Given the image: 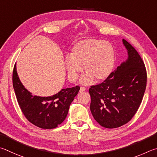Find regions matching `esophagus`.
I'll use <instances>...</instances> for the list:
<instances>
[{
    "mask_svg": "<svg viewBox=\"0 0 157 157\" xmlns=\"http://www.w3.org/2000/svg\"><path fill=\"white\" fill-rule=\"evenodd\" d=\"M86 90V87H81V88H80V92H85Z\"/></svg>",
    "mask_w": 157,
    "mask_h": 157,
    "instance_id": "obj_1",
    "label": "esophagus"
}]
</instances>
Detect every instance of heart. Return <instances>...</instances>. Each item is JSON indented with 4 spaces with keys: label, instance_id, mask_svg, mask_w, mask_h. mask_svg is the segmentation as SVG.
<instances>
[{
    "label": "heart",
    "instance_id": "heart-1",
    "mask_svg": "<svg viewBox=\"0 0 157 157\" xmlns=\"http://www.w3.org/2000/svg\"><path fill=\"white\" fill-rule=\"evenodd\" d=\"M114 61V49L109 41L89 38L74 45L65 60V66L71 81L76 80L83 67L87 74L82 77L81 82L90 85L94 79L101 81L108 78L113 70Z\"/></svg>",
    "mask_w": 157,
    "mask_h": 157
}]
</instances>
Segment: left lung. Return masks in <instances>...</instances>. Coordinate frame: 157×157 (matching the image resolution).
Listing matches in <instances>:
<instances>
[{
	"label": "left lung",
	"mask_w": 157,
	"mask_h": 157,
	"mask_svg": "<svg viewBox=\"0 0 157 157\" xmlns=\"http://www.w3.org/2000/svg\"><path fill=\"white\" fill-rule=\"evenodd\" d=\"M123 42L128 59L102 83L90 86V110L102 127L117 128L126 124L138 110L147 84L145 66L127 40Z\"/></svg>",
	"instance_id": "8db88e82"
}]
</instances>
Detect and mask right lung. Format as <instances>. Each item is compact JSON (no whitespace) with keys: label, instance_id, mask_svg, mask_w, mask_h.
<instances>
[{"label":"right lung","instance_id":"right-lung-1","mask_svg":"<svg viewBox=\"0 0 157 157\" xmlns=\"http://www.w3.org/2000/svg\"><path fill=\"white\" fill-rule=\"evenodd\" d=\"M13 87L19 107L29 121L42 129H53L64 121L69 108L80 87L62 89L52 97L34 96L21 83L14 65L12 75Z\"/></svg>","mask_w":157,"mask_h":157}]
</instances>
